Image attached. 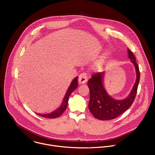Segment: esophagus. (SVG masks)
Here are the masks:
<instances>
[{
    "label": "esophagus",
    "mask_w": 155,
    "mask_h": 155,
    "mask_svg": "<svg viewBox=\"0 0 155 155\" xmlns=\"http://www.w3.org/2000/svg\"><path fill=\"white\" fill-rule=\"evenodd\" d=\"M78 82L79 84H84L87 82V77L85 73H82L79 75Z\"/></svg>",
    "instance_id": "1"
}]
</instances>
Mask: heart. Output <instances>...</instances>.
<instances>
[{
    "mask_svg": "<svg viewBox=\"0 0 155 155\" xmlns=\"http://www.w3.org/2000/svg\"><path fill=\"white\" fill-rule=\"evenodd\" d=\"M109 52L105 53L93 65V70L95 71H101L103 70L106 59L109 56Z\"/></svg>",
    "mask_w": 155,
    "mask_h": 155,
    "instance_id": "b5f03b06",
    "label": "heart"
}]
</instances>
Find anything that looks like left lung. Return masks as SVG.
I'll list each match as a JSON object with an SVG mask.
<instances>
[{
    "mask_svg": "<svg viewBox=\"0 0 155 155\" xmlns=\"http://www.w3.org/2000/svg\"><path fill=\"white\" fill-rule=\"evenodd\" d=\"M127 51L128 57L134 66L136 78L135 83L127 97L116 99L108 93L104 83L105 71L94 74L88 81V87L90 89L89 110L97 119L107 120L115 119L127 110L135 99L140 79V73L133 53L128 48Z\"/></svg>",
    "mask_w": 155,
    "mask_h": 155,
    "instance_id": "left-lung-1",
    "label": "left lung"
}]
</instances>
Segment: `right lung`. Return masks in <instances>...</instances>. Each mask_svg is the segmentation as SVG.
Segmentation results:
<instances>
[{"label": "right lung", "mask_w": 155, "mask_h": 155, "mask_svg": "<svg viewBox=\"0 0 155 155\" xmlns=\"http://www.w3.org/2000/svg\"><path fill=\"white\" fill-rule=\"evenodd\" d=\"M78 76H76L71 82L70 85L69 86L65 96L64 97L62 100V102L61 104V105L55 110L53 111L51 113H47V114H40V113H36L38 115L44 117H46V118H50V119H53V118H56V117H59L66 110L67 107L68 105V98L69 96H70V94H71V93L76 89L77 88L78 86Z\"/></svg>", "instance_id": "right-lung-1"}]
</instances>
